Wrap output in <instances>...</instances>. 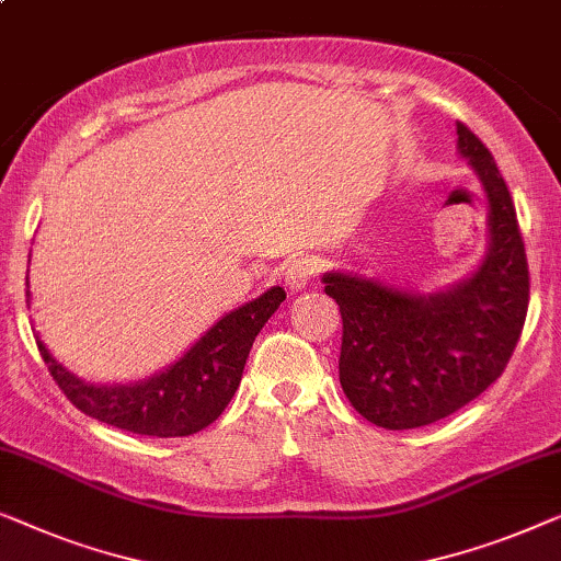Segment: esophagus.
<instances>
[{"mask_svg": "<svg viewBox=\"0 0 561 561\" xmlns=\"http://www.w3.org/2000/svg\"><path fill=\"white\" fill-rule=\"evenodd\" d=\"M322 270V262L314 254H302L295 262H289L287 272H284V282L289 289H305L307 284L314 282Z\"/></svg>", "mask_w": 561, "mask_h": 561, "instance_id": "34e87169", "label": "esophagus"}]
</instances>
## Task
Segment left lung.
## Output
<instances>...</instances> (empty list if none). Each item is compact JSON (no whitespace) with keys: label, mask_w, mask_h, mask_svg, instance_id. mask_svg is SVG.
<instances>
[{"label":"left lung","mask_w":561,"mask_h":561,"mask_svg":"<svg viewBox=\"0 0 561 561\" xmlns=\"http://www.w3.org/2000/svg\"><path fill=\"white\" fill-rule=\"evenodd\" d=\"M457 147L488 193L491 249L468 282L416 297L353 274H328L341 305V386L383 430L445 420L506 370L528 310V262L516 205L483 141L457 122Z\"/></svg>","instance_id":"1"}]
</instances>
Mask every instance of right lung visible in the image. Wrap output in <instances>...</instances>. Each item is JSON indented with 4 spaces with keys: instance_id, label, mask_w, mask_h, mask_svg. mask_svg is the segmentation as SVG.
<instances>
[{
    "instance_id": "1",
    "label": "right lung",
    "mask_w": 561,
    "mask_h": 561,
    "mask_svg": "<svg viewBox=\"0 0 561 561\" xmlns=\"http://www.w3.org/2000/svg\"><path fill=\"white\" fill-rule=\"evenodd\" d=\"M287 291L272 287L254 302L218 320L175 366L134 386H91L53 360L45 345L37 351L53 381L78 412L131 435L187 437L216 422L241 383L249 351L264 322Z\"/></svg>"
}]
</instances>
